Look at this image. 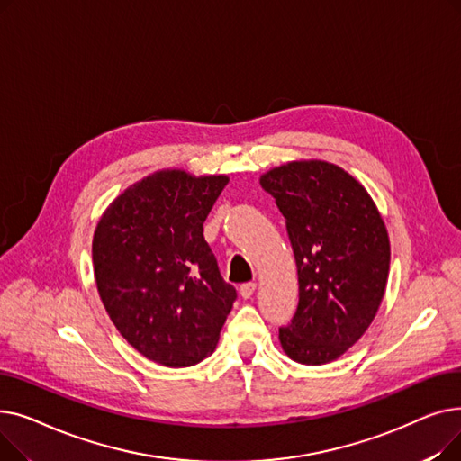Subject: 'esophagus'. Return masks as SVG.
Masks as SVG:
<instances>
[{
  "instance_id": "34e87169",
  "label": "esophagus",
  "mask_w": 461,
  "mask_h": 461,
  "mask_svg": "<svg viewBox=\"0 0 461 461\" xmlns=\"http://www.w3.org/2000/svg\"><path fill=\"white\" fill-rule=\"evenodd\" d=\"M254 292H256V284L254 282L240 284V287H239V294H240V297H243V299H250L254 295Z\"/></svg>"
}]
</instances>
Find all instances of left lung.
I'll use <instances>...</instances> for the list:
<instances>
[{"label":"left lung","instance_id":"left-lung-1","mask_svg":"<svg viewBox=\"0 0 461 461\" xmlns=\"http://www.w3.org/2000/svg\"><path fill=\"white\" fill-rule=\"evenodd\" d=\"M259 185L285 218L299 276V304L278 329L280 344L301 365H327L375 318L391 265L384 222L365 186L323 160L284 164Z\"/></svg>","mask_w":461,"mask_h":461}]
</instances>
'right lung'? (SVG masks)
<instances>
[{
	"mask_svg": "<svg viewBox=\"0 0 461 461\" xmlns=\"http://www.w3.org/2000/svg\"><path fill=\"white\" fill-rule=\"evenodd\" d=\"M226 185V176L164 169L127 188L96 224L93 269L108 316L162 366H194L212 353L237 299L203 237Z\"/></svg>",
	"mask_w": 461,
	"mask_h": 461,
	"instance_id": "obj_1",
	"label": "right lung"
}]
</instances>
